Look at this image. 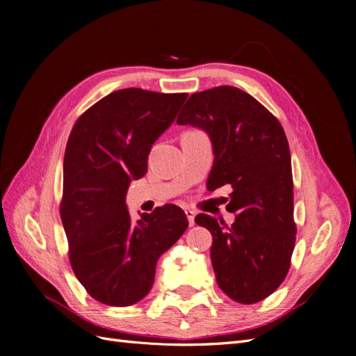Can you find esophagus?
I'll use <instances>...</instances> for the list:
<instances>
[{"mask_svg":"<svg viewBox=\"0 0 356 356\" xmlns=\"http://www.w3.org/2000/svg\"><path fill=\"white\" fill-rule=\"evenodd\" d=\"M186 215H187V220L190 225H195V217H196V212L191 211V209H186Z\"/></svg>","mask_w":356,"mask_h":356,"instance_id":"esophagus-1","label":"esophagus"}]
</instances>
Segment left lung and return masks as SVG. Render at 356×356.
Segmentation results:
<instances>
[{
    "label": "left lung",
    "instance_id": "8db88e82",
    "mask_svg": "<svg viewBox=\"0 0 356 356\" xmlns=\"http://www.w3.org/2000/svg\"><path fill=\"white\" fill-rule=\"evenodd\" d=\"M178 124L208 134L213 165L208 188L230 186L234 222L199 213L212 234L211 261L232 300L254 305L284 282L296 243L293 172L284 129L250 93L233 86L190 96Z\"/></svg>",
    "mask_w": 356,
    "mask_h": 356
}]
</instances>
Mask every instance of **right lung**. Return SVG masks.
Wrapping results in <instances>:
<instances>
[{"label":"right lung","instance_id":"add662e5","mask_svg":"<svg viewBox=\"0 0 356 356\" xmlns=\"http://www.w3.org/2000/svg\"><path fill=\"white\" fill-rule=\"evenodd\" d=\"M187 93L115 90L75 122L63 157L60 218L71 267L95 298L132 306L152 289L160 255L188 227L184 211L165 204L132 221L129 184L147 172L159 136Z\"/></svg>","mask_w":356,"mask_h":356}]
</instances>
